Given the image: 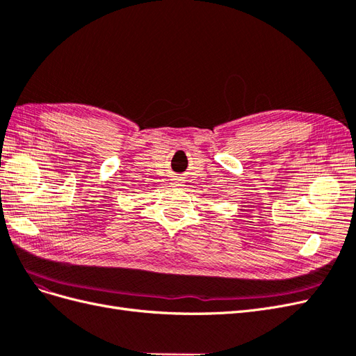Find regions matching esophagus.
Returning a JSON list of instances; mask_svg holds the SVG:
<instances>
[{
    "mask_svg": "<svg viewBox=\"0 0 356 356\" xmlns=\"http://www.w3.org/2000/svg\"><path fill=\"white\" fill-rule=\"evenodd\" d=\"M182 181H184V179H182L181 177H177V178H174V184H175V186H181Z\"/></svg>",
    "mask_w": 356,
    "mask_h": 356,
    "instance_id": "34e87169",
    "label": "esophagus"
}]
</instances>
